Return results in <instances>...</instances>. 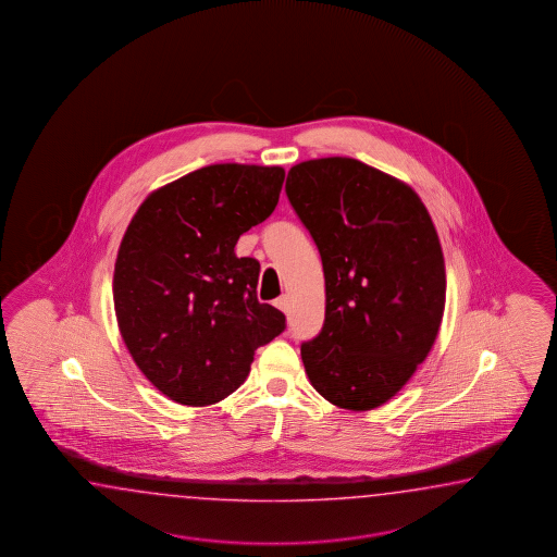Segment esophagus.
Segmentation results:
<instances>
[{"label":"esophagus","instance_id":"esophagus-1","mask_svg":"<svg viewBox=\"0 0 557 557\" xmlns=\"http://www.w3.org/2000/svg\"><path fill=\"white\" fill-rule=\"evenodd\" d=\"M275 308H280L282 311H287V309H289V297H277V299H275Z\"/></svg>","mask_w":557,"mask_h":557}]
</instances>
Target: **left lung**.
Masks as SVG:
<instances>
[{
	"instance_id": "obj_1",
	"label": "left lung",
	"mask_w": 557,
	"mask_h": 557,
	"mask_svg": "<svg viewBox=\"0 0 557 557\" xmlns=\"http://www.w3.org/2000/svg\"><path fill=\"white\" fill-rule=\"evenodd\" d=\"M285 194L325 277L322 332L301 346L309 382L337 408H380L428 358L444 318L432 218L406 182L354 158L297 163Z\"/></svg>"
}]
</instances>
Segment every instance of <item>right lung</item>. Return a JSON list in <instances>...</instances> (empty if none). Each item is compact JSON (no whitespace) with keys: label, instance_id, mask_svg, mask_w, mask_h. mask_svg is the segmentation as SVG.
<instances>
[{"label":"right lung","instance_id":"right-lung-1","mask_svg":"<svg viewBox=\"0 0 557 557\" xmlns=\"http://www.w3.org/2000/svg\"><path fill=\"white\" fill-rule=\"evenodd\" d=\"M280 165L213 163L151 191L125 230L113 272L120 334L163 396L203 408L234 394L253 354L285 330L258 301L260 261L235 244L277 206Z\"/></svg>","mask_w":557,"mask_h":557}]
</instances>
